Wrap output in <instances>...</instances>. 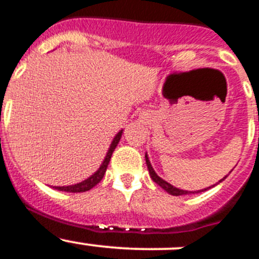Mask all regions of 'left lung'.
<instances>
[{
    "instance_id": "8db88e82",
    "label": "left lung",
    "mask_w": 259,
    "mask_h": 259,
    "mask_svg": "<svg viewBox=\"0 0 259 259\" xmlns=\"http://www.w3.org/2000/svg\"><path fill=\"white\" fill-rule=\"evenodd\" d=\"M146 163H147V167H148V171H149V176H151V179L152 180L154 181V183H156L157 185H159V187L162 188L163 190H166V192L168 193V194H171V195H176V197H178V195H185V194H195V193H200V192H204V190H208V189H211L212 187H214V185H212V187H208V188H204V189H202V190H194V192H189V190H183V189H179V188H176V187H174V185H171L170 183H167V181L166 180H163L162 178H159L158 175H157L156 174V171L153 170V167H152V165H151V161H149V158H148V154L146 153ZM225 179H226V176H225L224 179H221V180L219 181V183H217V184H220V183H221L222 180H225Z\"/></svg>"
}]
</instances>
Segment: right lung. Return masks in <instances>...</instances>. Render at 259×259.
<instances>
[{
  "label": "right lung",
  "mask_w": 259,
  "mask_h": 259,
  "mask_svg": "<svg viewBox=\"0 0 259 259\" xmlns=\"http://www.w3.org/2000/svg\"><path fill=\"white\" fill-rule=\"evenodd\" d=\"M122 132H124V130H120V132L115 135V138H113L112 142H111V144H110V148H108L107 153H106L103 162L101 163L100 168H98V170H97L93 175H91L88 179L80 181V183H78V184L67 185V187H53V188L57 190H60V192L81 193V192H87V190H91L92 188L96 187V185L98 184L101 180H102L103 176H105L106 170H107V166H108V163H110L111 156H112L113 151H115V148L117 147L118 142H120V139H121Z\"/></svg>",
  "instance_id": "right-lung-1"
}]
</instances>
